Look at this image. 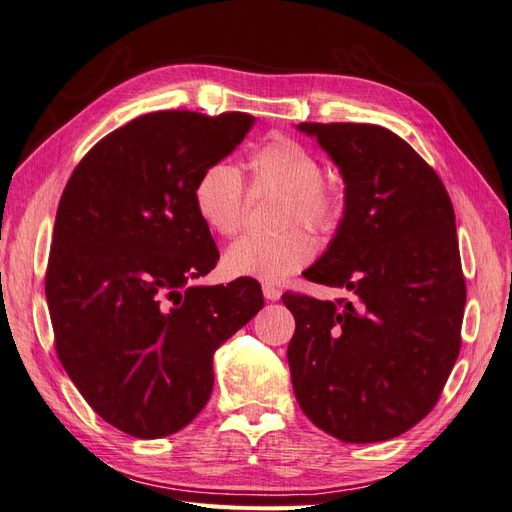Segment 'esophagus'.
Returning <instances> with one entry per match:
<instances>
[{"instance_id":"obj_1","label":"esophagus","mask_w":512,"mask_h":512,"mask_svg":"<svg viewBox=\"0 0 512 512\" xmlns=\"http://www.w3.org/2000/svg\"><path fill=\"white\" fill-rule=\"evenodd\" d=\"M262 294H265L267 301H280L282 290L273 284H262Z\"/></svg>"}]
</instances>
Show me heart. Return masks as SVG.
Instances as JSON below:
<instances>
[{
    "instance_id": "heart-1",
    "label": "heart",
    "mask_w": 512,
    "mask_h": 512,
    "mask_svg": "<svg viewBox=\"0 0 512 512\" xmlns=\"http://www.w3.org/2000/svg\"><path fill=\"white\" fill-rule=\"evenodd\" d=\"M256 192L280 194V222H301L309 230L327 232L342 218V196L322 179L318 156L286 136H277L254 151L250 160ZM194 209L211 232L220 237L237 235L243 224L245 183L235 164L218 160L203 168L194 183ZM314 256V241L301 228H288L273 237L247 235L224 254V271L232 277H254L282 282L303 269Z\"/></svg>"
}]
</instances>
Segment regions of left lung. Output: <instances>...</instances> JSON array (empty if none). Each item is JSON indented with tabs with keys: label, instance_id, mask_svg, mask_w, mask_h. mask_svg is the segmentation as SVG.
I'll return each instance as SVG.
<instances>
[{
	"label": "left lung",
	"instance_id": "left-lung-1",
	"mask_svg": "<svg viewBox=\"0 0 512 512\" xmlns=\"http://www.w3.org/2000/svg\"><path fill=\"white\" fill-rule=\"evenodd\" d=\"M344 177V218L305 280L348 290L286 292L292 389L305 416L352 444L401 436L431 412L459 356L466 282L440 177L371 123H299Z\"/></svg>",
	"mask_w": 512,
	"mask_h": 512
}]
</instances>
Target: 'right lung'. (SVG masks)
<instances>
[{
	"instance_id": "1",
	"label": "right lung",
	"mask_w": 512,
	"mask_h": 512,
	"mask_svg": "<svg viewBox=\"0 0 512 512\" xmlns=\"http://www.w3.org/2000/svg\"><path fill=\"white\" fill-rule=\"evenodd\" d=\"M252 126L247 113L136 117L89 149L61 194L44 284L57 356L128 436L192 423L213 391V352L265 305L252 277L190 286L220 258L194 183Z\"/></svg>"
}]
</instances>
